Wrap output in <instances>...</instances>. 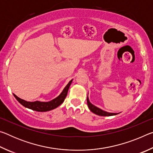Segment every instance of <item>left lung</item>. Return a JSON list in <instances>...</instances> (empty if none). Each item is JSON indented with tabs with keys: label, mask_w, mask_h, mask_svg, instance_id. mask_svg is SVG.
Returning a JSON list of instances; mask_svg holds the SVG:
<instances>
[{
	"label": "left lung",
	"mask_w": 153,
	"mask_h": 153,
	"mask_svg": "<svg viewBox=\"0 0 153 153\" xmlns=\"http://www.w3.org/2000/svg\"><path fill=\"white\" fill-rule=\"evenodd\" d=\"M87 103H88V107L90 111H92L93 113H94L97 115H100V116H113V115H117V113L107 112V111H103V110L101 109V108H98L97 107H96V106H94V105H92L89 100L88 94V97H87Z\"/></svg>",
	"instance_id": "left-lung-1"
}]
</instances>
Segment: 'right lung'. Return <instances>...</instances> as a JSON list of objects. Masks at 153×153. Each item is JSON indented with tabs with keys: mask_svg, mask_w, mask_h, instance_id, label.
<instances>
[{
	"mask_svg": "<svg viewBox=\"0 0 153 153\" xmlns=\"http://www.w3.org/2000/svg\"><path fill=\"white\" fill-rule=\"evenodd\" d=\"M73 79L70 80L67 86L64 88L63 91L59 94L57 97H56L54 99L50 100L48 102H41V101H36L34 102H29L26 101V100H23L22 98L17 97L16 95L14 94V97L16 98L17 100L19 102L21 105H22L24 107L30 108L36 111H38V112H45V111H48L53 109H55L56 107H58L59 105H61L62 103L64 102L65 98L67 94V92L69 88V86L71 84Z\"/></svg>",
	"mask_w": 153,
	"mask_h": 153,
	"instance_id": "add662e5",
	"label": "right lung"
}]
</instances>
